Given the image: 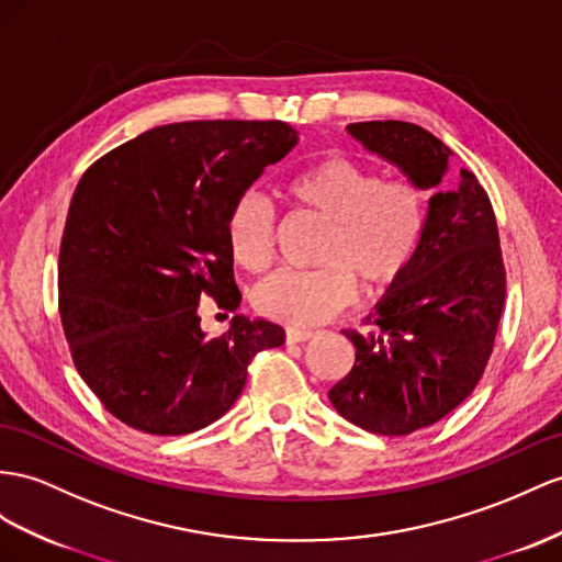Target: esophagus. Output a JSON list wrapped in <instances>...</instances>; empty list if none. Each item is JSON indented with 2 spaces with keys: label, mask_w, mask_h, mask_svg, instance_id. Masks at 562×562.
<instances>
[{
  "label": "esophagus",
  "mask_w": 562,
  "mask_h": 562,
  "mask_svg": "<svg viewBox=\"0 0 562 562\" xmlns=\"http://www.w3.org/2000/svg\"><path fill=\"white\" fill-rule=\"evenodd\" d=\"M315 333L313 329H306V327H294V325H290L284 329V337H286V341H306V339H311Z\"/></svg>",
  "instance_id": "34e87169"
}]
</instances>
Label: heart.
<instances>
[{"label":"heart","instance_id":"b5f03b06","mask_svg":"<svg viewBox=\"0 0 562 562\" xmlns=\"http://www.w3.org/2000/svg\"><path fill=\"white\" fill-rule=\"evenodd\" d=\"M292 204L327 223L321 268L278 270L254 290L268 318L318 325L366 290H382L406 276L420 251L427 223L425 194L408 180H384L375 168L347 156H327L286 182ZM229 256L249 272L272 258V209L258 192L241 194L225 218Z\"/></svg>","mask_w":562,"mask_h":562}]
</instances>
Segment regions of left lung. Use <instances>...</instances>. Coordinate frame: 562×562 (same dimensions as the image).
I'll use <instances>...</instances> for the list:
<instances>
[{
  "mask_svg": "<svg viewBox=\"0 0 562 562\" xmlns=\"http://www.w3.org/2000/svg\"><path fill=\"white\" fill-rule=\"evenodd\" d=\"M347 133L415 187L435 190L418 256L368 315L378 329H344L356 363L327 392L356 427L404 437L463 404L492 356L506 301L496 215L474 172L443 180L453 151L425 127L370 121Z\"/></svg>",
  "mask_w": 562,
  "mask_h": 562,
  "instance_id": "1",
  "label": "left lung"
}]
</instances>
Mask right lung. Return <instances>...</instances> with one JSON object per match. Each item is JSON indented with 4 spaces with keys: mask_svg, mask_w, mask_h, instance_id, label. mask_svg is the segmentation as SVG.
Instances as JSON below:
<instances>
[{
    "mask_svg": "<svg viewBox=\"0 0 562 562\" xmlns=\"http://www.w3.org/2000/svg\"><path fill=\"white\" fill-rule=\"evenodd\" d=\"M299 144L280 121H184L121 144L80 178L59 251V311L74 363L104 408L158 437L225 415L251 358L284 329L235 315L201 329L213 296L237 311L225 218Z\"/></svg>",
    "mask_w": 562,
    "mask_h": 562,
    "instance_id": "1",
    "label": "right lung"
}]
</instances>
